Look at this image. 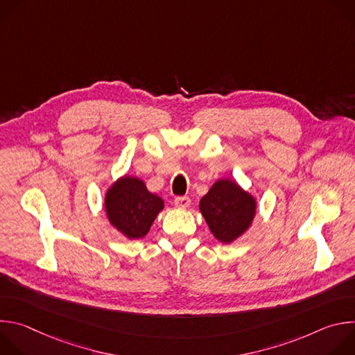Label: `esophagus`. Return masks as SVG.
I'll return each mask as SVG.
<instances>
[{"mask_svg":"<svg viewBox=\"0 0 355 355\" xmlns=\"http://www.w3.org/2000/svg\"><path fill=\"white\" fill-rule=\"evenodd\" d=\"M174 204H175V207L185 209V208H188L191 205V199L188 196H177L174 199Z\"/></svg>","mask_w":355,"mask_h":355,"instance_id":"esophagus-1","label":"esophagus"}]
</instances>
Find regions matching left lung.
Wrapping results in <instances>:
<instances>
[{
    "label": "left lung",
    "mask_w": 355,
    "mask_h": 355,
    "mask_svg": "<svg viewBox=\"0 0 355 355\" xmlns=\"http://www.w3.org/2000/svg\"><path fill=\"white\" fill-rule=\"evenodd\" d=\"M199 209L215 239L229 244L251 226L257 202L236 181L223 178L218 180L200 199Z\"/></svg>",
    "instance_id": "left-lung-1"
}]
</instances>
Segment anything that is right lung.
I'll return each mask as SVG.
<instances>
[{"label": "right lung", "mask_w": 355, "mask_h": 355, "mask_svg": "<svg viewBox=\"0 0 355 355\" xmlns=\"http://www.w3.org/2000/svg\"><path fill=\"white\" fill-rule=\"evenodd\" d=\"M163 208L164 200L151 193L141 180L130 175L114 182L105 195L110 223L128 239L144 237Z\"/></svg>", "instance_id": "add662e5"}]
</instances>
